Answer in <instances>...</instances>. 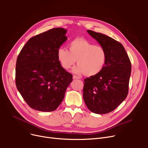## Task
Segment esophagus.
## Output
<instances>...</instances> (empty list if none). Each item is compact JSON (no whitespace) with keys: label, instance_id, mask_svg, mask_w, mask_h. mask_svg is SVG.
I'll list each match as a JSON object with an SVG mask.
<instances>
[{"label":"esophagus","instance_id":"esophagus-1","mask_svg":"<svg viewBox=\"0 0 148 148\" xmlns=\"http://www.w3.org/2000/svg\"><path fill=\"white\" fill-rule=\"evenodd\" d=\"M73 79H80V77H77V75H73Z\"/></svg>","mask_w":148,"mask_h":148}]
</instances>
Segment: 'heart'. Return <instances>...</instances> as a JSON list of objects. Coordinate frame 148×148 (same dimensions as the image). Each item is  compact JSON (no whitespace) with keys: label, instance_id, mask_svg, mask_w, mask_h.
Segmentation results:
<instances>
[{"label":"heart","instance_id":"1","mask_svg":"<svg viewBox=\"0 0 148 148\" xmlns=\"http://www.w3.org/2000/svg\"><path fill=\"white\" fill-rule=\"evenodd\" d=\"M68 47L69 50L60 47L57 53L58 60L64 69H69L77 61L78 65L73 69V73L92 76L99 74L104 68L107 54L102 46L77 38L70 42Z\"/></svg>","mask_w":148,"mask_h":148}]
</instances>
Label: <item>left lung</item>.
I'll list each match as a JSON object with an SVG mask.
<instances>
[{
  "instance_id": "obj_1",
  "label": "left lung",
  "mask_w": 148,
  "mask_h": 148,
  "mask_svg": "<svg viewBox=\"0 0 148 148\" xmlns=\"http://www.w3.org/2000/svg\"><path fill=\"white\" fill-rule=\"evenodd\" d=\"M87 32L105 49L107 60L99 74L84 80L83 99L92 112L106 114L114 110L127 97L131 62L120 42L103 34Z\"/></svg>"
}]
</instances>
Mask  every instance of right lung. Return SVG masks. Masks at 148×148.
<instances>
[{"mask_svg":"<svg viewBox=\"0 0 148 148\" xmlns=\"http://www.w3.org/2000/svg\"><path fill=\"white\" fill-rule=\"evenodd\" d=\"M67 30L58 27L30 38L20 52L15 83L30 107L41 112L55 110L73 81L60 65L57 53L65 42Z\"/></svg>","mask_w":148,"mask_h":148,"instance_id":"right-lung-1","label":"right lung"}]
</instances>
